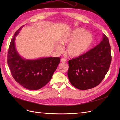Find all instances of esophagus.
<instances>
[{
    "label": "esophagus",
    "instance_id": "1",
    "mask_svg": "<svg viewBox=\"0 0 120 120\" xmlns=\"http://www.w3.org/2000/svg\"><path fill=\"white\" fill-rule=\"evenodd\" d=\"M60 60H61V62H64H64H66V61H67V60L65 59H64V58H61Z\"/></svg>",
    "mask_w": 120,
    "mask_h": 120
}]
</instances>
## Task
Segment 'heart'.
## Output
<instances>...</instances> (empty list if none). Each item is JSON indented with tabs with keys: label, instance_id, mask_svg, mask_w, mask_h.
Wrapping results in <instances>:
<instances>
[{
	"label": "heart",
	"instance_id": "heart-1",
	"mask_svg": "<svg viewBox=\"0 0 120 120\" xmlns=\"http://www.w3.org/2000/svg\"><path fill=\"white\" fill-rule=\"evenodd\" d=\"M60 41L63 45L68 43L66 53L69 56L75 58L81 56L89 49L93 43V38L85 29L78 28L65 34ZM56 48L59 52L63 50L62 46L60 44H57Z\"/></svg>",
	"mask_w": 120,
	"mask_h": 120
}]
</instances>
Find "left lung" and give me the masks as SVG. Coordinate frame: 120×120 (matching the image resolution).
<instances>
[{
  "mask_svg": "<svg viewBox=\"0 0 120 120\" xmlns=\"http://www.w3.org/2000/svg\"><path fill=\"white\" fill-rule=\"evenodd\" d=\"M111 51L106 35L99 45L81 56L69 60L68 75L75 88L86 90L94 88L102 81L110 68Z\"/></svg>",
  "mask_w": 120,
  "mask_h": 120,
  "instance_id": "1",
  "label": "left lung"
}]
</instances>
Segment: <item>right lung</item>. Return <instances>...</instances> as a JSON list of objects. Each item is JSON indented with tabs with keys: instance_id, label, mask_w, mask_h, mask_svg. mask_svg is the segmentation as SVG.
<instances>
[{
	"instance_id": "add662e5",
	"label": "right lung",
	"mask_w": 120,
	"mask_h": 120,
	"mask_svg": "<svg viewBox=\"0 0 120 120\" xmlns=\"http://www.w3.org/2000/svg\"><path fill=\"white\" fill-rule=\"evenodd\" d=\"M20 27L10 41L8 52V63L14 79L25 89L37 90L42 88L51 79L60 59L47 57L35 60H26L18 53L15 43V37Z\"/></svg>"
}]
</instances>
